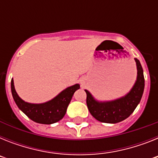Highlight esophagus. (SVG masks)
<instances>
[{
    "instance_id": "1",
    "label": "esophagus",
    "mask_w": 158,
    "mask_h": 158,
    "mask_svg": "<svg viewBox=\"0 0 158 158\" xmlns=\"http://www.w3.org/2000/svg\"><path fill=\"white\" fill-rule=\"evenodd\" d=\"M81 84L85 83V81H84V79H81Z\"/></svg>"
}]
</instances>
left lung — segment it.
I'll return each instance as SVG.
<instances>
[{
    "mask_svg": "<svg viewBox=\"0 0 158 158\" xmlns=\"http://www.w3.org/2000/svg\"><path fill=\"white\" fill-rule=\"evenodd\" d=\"M135 60L138 70L137 80L135 85L126 96L112 101L99 102L93 98L88 90H85L87 94L86 103L89 112L100 122L107 123L121 122L128 118L139 104L144 91L145 79L139 60L137 58Z\"/></svg>",
    "mask_w": 158,
    "mask_h": 158,
    "instance_id": "left-lung-1",
    "label": "left lung"
}]
</instances>
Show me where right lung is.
<instances>
[{
  "instance_id": "1",
  "label": "right lung",
  "mask_w": 158,
  "mask_h": 158,
  "mask_svg": "<svg viewBox=\"0 0 158 158\" xmlns=\"http://www.w3.org/2000/svg\"><path fill=\"white\" fill-rule=\"evenodd\" d=\"M79 89L80 85L76 84L65 89L50 101L43 104H30L23 101L18 96L13 80L11 81L12 94L16 105L32 121L42 124H52L61 120L65 115L73 95Z\"/></svg>"
}]
</instances>
